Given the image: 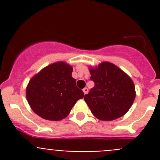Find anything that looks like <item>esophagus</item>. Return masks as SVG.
Returning a JSON list of instances; mask_svg holds the SVG:
<instances>
[{"label":"esophagus","instance_id":"1","mask_svg":"<svg viewBox=\"0 0 160 160\" xmlns=\"http://www.w3.org/2000/svg\"><path fill=\"white\" fill-rule=\"evenodd\" d=\"M82 91L83 93H84V94H87V93H88V89H87V87H85V88L82 90Z\"/></svg>","mask_w":160,"mask_h":160}]
</instances>
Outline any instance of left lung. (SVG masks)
<instances>
[{"label": "left lung", "instance_id": "obj_1", "mask_svg": "<svg viewBox=\"0 0 160 160\" xmlns=\"http://www.w3.org/2000/svg\"><path fill=\"white\" fill-rule=\"evenodd\" d=\"M89 71L94 87L84 96V100L91 113L102 121H111L123 116L135 98L132 79L109 62H103L95 67L90 66Z\"/></svg>", "mask_w": 160, "mask_h": 160}]
</instances>
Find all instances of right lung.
Masks as SVG:
<instances>
[{"label":"right lung","instance_id":"1","mask_svg":"<svg viewBox=\"0 0 160 160\" xmlns=\"http://www.w3.org/2000/svg\"><path fill=\"white\" fill-rule=\"evenodd\" d=\"M73 67L57 62L32 76L26 87V99L32 111L50 121L66 118L76 102L84 97L72 77Z\"/></svg>","mask_w":160,"mask_h":160}]
</instances>
